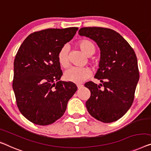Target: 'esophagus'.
I'll return each instance as SVG.
<instances>
[{"label":"esophagus","mask_w":151,"mask_h":151,"mask_svg":"<svg viewBox=\"0 0 151 151\" xmlns=\"http://www.w3.org/2000/svg\"><path fill=\"white\" fill-rule=\"evenodd\" d=\"M76 85H77L78 89H81V88H82V87H83V85H82V84H77Z\"/></svg>","instance_id":"obj_1"}]
</instances>
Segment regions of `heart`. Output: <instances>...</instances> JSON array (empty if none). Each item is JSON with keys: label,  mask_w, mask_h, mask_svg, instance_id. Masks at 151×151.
<instances>
[{"label": "heart", "mask_w": 151, "mask_h": 151, "mask_svg": "<svg viewBox=\"0 0 151 151\" xmlns=\"http://www.w3.org/2000/svg\"><path fill=\"white\" fill-rule=\"evenodd\" d=\"M77 46L85 55L91 56L96 52V46L93 42L88 39H82L77 42ZM58 62L62 68H66L68 66V48L66 45L63 46L57 55ZM91 63L93 66H97L98 62L94 58L91 60ZM91 75V70L87 67L82 68H71L64 73V78L67 81L75 83H81L84 82Z\"/></svg>", "instance_id": "1"}]
</instances>
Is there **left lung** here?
I'll return each mask as SVG.
<instances>
[{"instance_id": "1", "label": "left lung", "mask_w": 151, "mask_h": 151, "mask_svg": "<svg viewBox=\"0 0 151 151\" xmlns=\"http://www.w3.org/2000/svg\"><path fill=\"white\" fill-rule=\"evenodd\" d=\"M78 35L93 40L101 51L100 68L95 78L102 84L92 81L85 84L91 92L86 102L87 111L103 123L117 121L130 109L134 100L140 78L136 53L127 40L111 29L86 27L81 28Z\"/></svg>"}]
</instances>
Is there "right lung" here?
I'll return each instance as SVG.
<instances>
[{
  "instance_id": "1",
  "label": "right lung",
  "mask_w": 151,
  "mask_h": 151,
  "mask_svg": "<svg viewBox=\"0 0 151 151\" xmlns=\"http://www.w3.org/2000/svg\"><path fill=\"white\" fill-rule=\"evenodd\" d=\"M78 30L72 27L48 28L30 34L14 60L13 89L19 111L28 121L50 125L62 117L77 90L75 83L60 81L57 55Z\"/></svg>"
}]
</instances>
